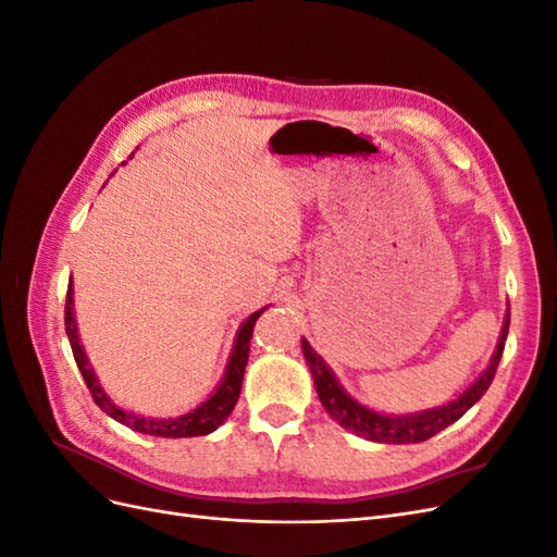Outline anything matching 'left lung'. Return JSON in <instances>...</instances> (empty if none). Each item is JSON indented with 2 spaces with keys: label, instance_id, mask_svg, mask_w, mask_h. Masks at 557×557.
<instances>
[{
  "label": "left lung",
  "instance_id": "left-lung-1",
  "mask_svg": "<svg viewBox=\"0 0 557 557\" xmlns=\"http://www.w3.org/2000/svg\"><path fill=\"white\" fill-rule=\"evenodd\" d=\"M509 323H511V313H509V301H507V313H504V325H502L493 358L481 372V376L471 383L467 391L458 395V399H450L448 404H444V407H434V409L416 411V413H401V416L374 411L364 407V404L358 401L356 397H350L344 391L339 379L334 376L330 364L318 356L305 336H301V352H305V360L311 369L320 404H323L330 418L336 420L344 430L376 444H418V442H428L436 432L453 425L455 420L462 418L485 395V391L491 387L495 379L504 342H507V334H509Z\"/></svg>",
  "mask_w": 557,
  "mask_h": 557
}]
</instances>
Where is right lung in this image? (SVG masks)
Listing matches in <instances>:
<instances>
[{"mask_svg":"<svg viewBox=\"0 0 557 557\" xmlns=\"http://www.w3.org/2000/svg\"><path fill=\"white\" fill-rule=\"evenodd\" d=\"M132 158V156H129ZM125 164V162H123ZM267 311V307L258 309L256 313H250L237 336H234V346L225 364V374L221 379V383L215 385V391L197 404L195 409H190L188 413L176 416V418H146L141 413H132L107 395V391L99 383L95 369L90 364V358L86 356V348L81 344L78 336V323H76V311H74V285L70 281V288H66V307H64V330L66 336H70L72 344V352L74 360L81 369L83 381H86L88 391L95 399V404L102 409L107 416H111L117 423H123L125 428L141 432V434H150V436H164V440H183V436H201V434H211L213 430L221 428L227 416L232 413L234 404L239 399L242 393V381H244V372H246V362H248V350H250V336H252V325L256 320Z\"/></svg>","mask_w":557,"mask_h":557,"instance_id":"add662e5","label":"right lung"}]
</instances>
